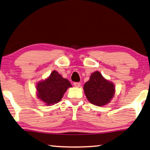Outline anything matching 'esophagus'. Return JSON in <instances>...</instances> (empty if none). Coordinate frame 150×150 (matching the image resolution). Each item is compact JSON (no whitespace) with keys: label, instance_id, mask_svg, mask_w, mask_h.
<instances>
[{"label":"esophagus","instance_id":"obj_1","mask_svg":"<svg viewBox=\"0 0 150 150\" xmlns=\"http://www.w3.org/2000/svg\"><path fill=\"white\" fill-rule=\"evenodd\" d=\"M73 85H74L75 87H79L81 86V83H77V82H75L74 83H73Z\"/></svg>","mask_w":150,"mask_h":150}]
</instances>
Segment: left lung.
<instances>
[{
    "mask_svg": "<svg viewBox=\"0 0 150 150\" xmlns=\"http://www.w3.org/2000/svg\"><path fill=\"white\" fill-rule=\"evenodd\" d=\"M83 89L88 100L98 106L108 104L115 93L113 83L105 79L98 71L91 74L90 79L84 85Z\"/></svg>",
    "mask_w": 150,
    "mask_h": 150,
    "instance_id": "left-lung-1",
    "label": "left lung"
}]
</instances>
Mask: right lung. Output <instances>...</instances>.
I'll return each instance as SVG.
<instances>
[{"instance_id": "add662e5", "label": "right lung", "mask_w": 150, "mask_h": 150, "mask_svg": "<svg viewBox=\"0 0 150 150\" xmlns=\"http://www.w3.org/2000/svg\"><path fill=\"white\" fill-rule=\"evenodd\" d=\"M71 87L72 86L67 79L63 78L56 71H54L46 79L38 83V98L46 105H53L62 100L66 91Z\"/></svg>"}]
</instances>
